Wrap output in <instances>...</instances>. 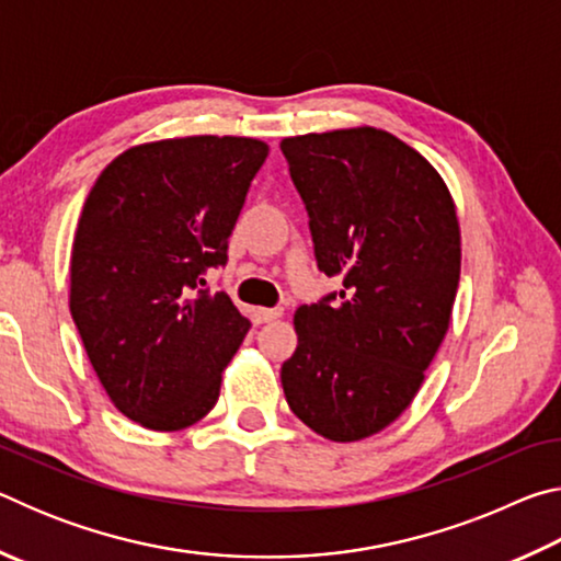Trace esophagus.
I'll use <instances>...</instances> for the list:
<instances>
[{
	"instance_id": "1",
	"label": "esophagus",
	"mask_w": 561,
	"mask_h": 561,
	"mask_svg": "<svg viewBox=\"0 0 561 561\" xmlns=\"http://www.w3.org/2000/svg\"><path fill=\"white\" fill-rule=\"evenodd\" d=\"M282 317V309H264V307H257L252 309V319L254 324H267V321H274Z\"/></svg>"
}]
</instances>
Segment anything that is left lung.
<instances>
[{
	"label": "left lung",
	"instance_id": "1",
	"mask_svg": "<svg viewBox=\"0 0 561 561\" xmlns=\"http://www.w3.org/2000/svg\"><path fill=\"white\" fill-rule=\"evenodd\" d=\"M317 267L341 279L294 314L287 403L329 440L368 438L401 415L450 327L460 227L443 178L378 128L282 140Z\"/></svg>",
	"mask_w": 561,
	"mask_h": 561
}]
</instances>
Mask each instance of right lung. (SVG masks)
Wrapping results in <instances>:
<instances>
[{"label": "right lung", "instance_id": "right-lung-1", "mask_svg": "<svg viewBox=\"0 0 561 561\" xmlns=\"http://www.w3.org/2000/svg\"><path fill=\"white\" fill-rule=\"evenodd\" d=\"M270 148L190 136L128 148L99 175L71 250V317L101 386L150 431L213 411L222 371L250 331L203 274L227 240Z\"/></svg>", "mask_w": 561, "mask_h": 561}]
</instances>
